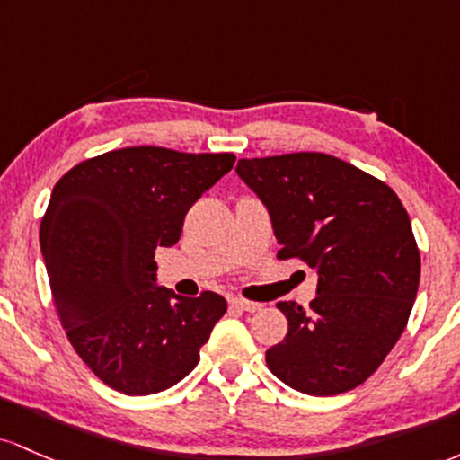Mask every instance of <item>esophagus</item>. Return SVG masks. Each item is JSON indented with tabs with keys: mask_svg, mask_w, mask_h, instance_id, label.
Listing matches in <instances>:
<instances>
[{
	"mask_svg": "<svg viewBox=\"0 0 460 460\" xmlns=\"http://www.w3.org/2000/svg\"><path fill=\"white\" fill-rule=\"evenodd\" d=\"M232 306H236L239 311H245V313H256L261 311L262 304H256V302H250V299H241V297H234L232 299Z\"/></svg>",
	"mask_w": 460,
	"mask_h": 460,
	"instance_id": "1",
	"label": "esophagus"
}]
</instances>
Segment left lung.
I'll return each mask as SVG.
<instances>
[{
	"instance_id": "8db88e82",
	"label": "left lung",
	"mask_w": 460,
	"mask_h": 460,
	"mask_svg": "<svg viewBox=\"0 0 460 460\" xmlns=\"http://www.w3.org/2000/svg\"><path fill=\"white\" fill-rule=\"evenodd\" d=\"M236 173L270 213L278 258L317 273L311 306L278 302L288 332L267 349V367L306 395L354 389L391 352L415 302L409 213L385 182L328 154L243 158Z\"/></svg>"
}]
</instances>
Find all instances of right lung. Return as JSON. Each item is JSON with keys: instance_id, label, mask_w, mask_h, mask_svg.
<instances>
[{"instance_id": "obj_1", "label": "right lung", "mask_w": 460, "mask_h": 460, "mask_svg": "<svg viewBox=\"0 0 460 460\" xmlns=\"http://www.w3.org/2000/svg\"><path fill=\"white\" fill-rule=\"evenodd\" d=\"M232 164V154L123 147L75 164L51 190L40 252L56 311L112 389L149 395L180 383L224 317L213 291L158 287L154 252L178 243L187 210Z\"/></svg>"}]
</instances>
